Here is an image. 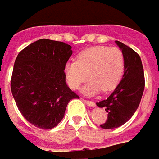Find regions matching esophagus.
Listing matches in <instances>:
<instances>
[{
    "mask_svg": "<svg viewBox=\"0 0 159 159\" xmlns=\"http://www.w3.org/2000/svg\"><path fill=\"white\" fill-rule=\"evenodd\" d=\"M83 101L84 104H86L89 107H95V103L93 101H89V100H85V99H83Z\"/></svg>",
    "mask_w": 159,
    "mask_h": 159,
    "instance_id": "obj_1",
    "label": "esophagus"
}]
</instances>
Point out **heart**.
<instances>
[{
	"label": "heart",
	"instance_id": "1",
	"mask_svg": "<svg viewBox=\"0 0 159 159\" xmlns=\"http://www.w3.org/2000/svg\"><path fill=\"white\" fill-rule=\"evenodd\" d=\"M125 72V57L120 49L108 46H93L78 53L76 61L68 62L65 67L67 83L72 89H78L86 80L85 94H94L100 90H114L122 79Z\"/></svg>",
	"mask_w": 159,
	"mask_h": 159
}]
</instances>
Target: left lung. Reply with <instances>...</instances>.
<instances>
[{"label": "left lung", "mask_w": 159, "mask_h": 159, "mask_svg": "<svg viewBox=\"0 0 159 159\" xmlns=\"http://www.w3.org/2000/svg\"><path fill=\"white\" fill-rule=\"evenodd\" d=\"M125 57V72L122 79L114 92L106 100L96 103L107 112V119L100 126L104 129L119 127L135 114L140 104L144 88L145 76L140 56L132 48L116 41Z\"/></svg>", "instance_id": "left-lung-1"}]
</instances>
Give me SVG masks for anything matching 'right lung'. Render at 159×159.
<instances>
[{
    "label": "right lung",
    "mask_w": 159,
    "mask_h": 159,
    "mask_svg": "<svg viewBox=\"0 0 159 159\" xmlns=\"http://www.w3.org/2000/svg\"><path fill=\"white\" fill-rule=\"evenodd\" d=\"M72 46L40 39L22 50L13 65L11 94L22 116L42 129H52L65 116L70 100L79 98L65 83Z\"/></svg>",
    "instance_id": "1"
}]
</instances>
